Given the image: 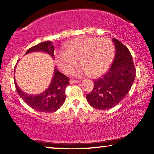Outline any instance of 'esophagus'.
Instances as JSON below:
<instances>
[{
  "mask_svg": "<svg viewBox=\"0 0 154 154\" xmlns=\"http://www.w3.org/2000/svg\"><path fill=\"white\" fill-rule=\"evenodd\" d=\"M70 83L71 84H75V83H79V81H75V80L73 79H70Z\"/></svg>",
  "mask_w": 154,
  "mask_h": 154,
  "instance_id": "esophagus-1",
  "label": "esophagus"
}]
</instances>
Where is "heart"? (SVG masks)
Returning a JSON list of instances; mask_svg holds the SVG:
<instances>
[{
  "mask_svg": "<svg viewBox=\"0 0 154 154\" xmlns=\"http://www.w3.org/2000/svg\"><path fill=\"white\" fill-rule=\"evenodd\" d=\"M65 50L56 53L57 66L65 73H71L79 61L80 66L73 74L97 78L107 71L114 57L115 48L108 38L82 36L68 42Z\"/></svg>",
  "mask_w": 154,
  "mask_h": 154,
  "instance_id": "1",
  "label": "heart"
}]
</instances>
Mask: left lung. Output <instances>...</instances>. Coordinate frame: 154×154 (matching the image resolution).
I'll return each mask as SVG.
<instances>
[{"instance_id": "left-lung-1", "label": "left lung", "mask_w": 154, "mask_h": 154, "mask_svg": "<svg viewBox=\"0 0 154 154\" xmlns=\"http://www.w3.org/2000/svg\"><path fill=\"white\" fill-rule=\"evenodd\" d=\"M116 48L114 60L102 79L94 81L93 90L86 99L93 108L106 110L117 105L129 92L136 75L131 54L119 40L113 38Z\"/></svg>"}]
</instances>
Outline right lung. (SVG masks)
<instances>
[{
  "mask_svg": "<svg viewBox=\"0 0 154 154\" xmlns=\"http://www.w3.org/2000/svg\"><path fill=\"white\" fill-rule=\"evenodd\" d=\"M54 50L52 43L48 41L29 48L25 54L31 52H43L54 59ZM14 81L17 91L22 100L34 110L45 113L54 112L62 106L66 100L65 89L69 84V78L60 73L56 68L54 69L53 76L48 88L40 94H29L23 92L17 84L15 77H14Z\"/></svg>",
  "mask_w": 154,
  "mask_h": 154,
  "instance_id": "obj_1",
  "label": "right lung"
}]
</instances>
